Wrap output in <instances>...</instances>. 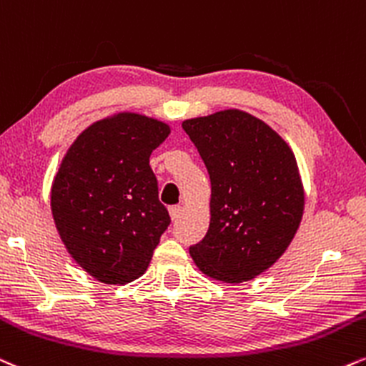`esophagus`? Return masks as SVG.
<instances>
[{
    "label": "esophagus",
    "mask_w": 366,
    "mask_h": 366,
    "mask_svg": "<svg viewBox=\"0 0 366 366\" xmlns=\"http://www.w3.org/2000/svg\"><path fill=\"white\" fill-rule=\"evenodd\" d=\"M169 213H170L172 222H177V219L180 218V213H182V208H180V206H170Z\"/></svg>",
    "instance_id": "34e87169"
}]
</instances>
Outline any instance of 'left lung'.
Here are the masks:
<instances>
[{
  "mask_svg": "<svg viewBox=\"0 0 366 366\" xmlns=\"http://www.w3.org/2000/svg\"><path fill=\"white\" fill-rule=\"evenodd\" d=\"M182 127L211 180L209 228L189 252L211 278L252 280L283 255L302 222L293 152L266 122L237 109L187 119Z\"/></svg>",
  "mask_w": 366,
  "mask_h": 366,
  "instance_id": "1",
  "label": "left lung"
}]
</instances>
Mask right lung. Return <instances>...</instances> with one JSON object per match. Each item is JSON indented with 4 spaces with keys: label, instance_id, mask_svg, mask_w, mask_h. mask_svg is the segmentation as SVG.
Masks as SVG:
<instances>
[{
    "label": "right lung",
    "instance_id": "obj_1",
    "mask_svg": "<svg viewBox=\"0 0 366 366\" xmlns=\"http://www.w3.org/2000/svg\"><path fill=\"white\" fill-rule=\"evenodd\" d=\"M169 134L165 122L122 112L86 127L63 158L51 191L56 228L74 261L102 283L143 274L170 225L149 167Z\"/></svg>",
    "mask_w": 366,
    "mask_h": 366
}]
</instances>
